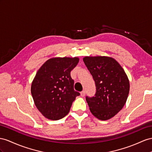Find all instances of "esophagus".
Listing matches in <instances>:
<instances>
[{"label": "esophagus", "mask_w": 152, "mask_h": 152, "mask_svg": "<svg viewBox=\"0 0 152 152\" xmlns=\"http://www.w3.org/2000/svg\"><path fill=\"white\" fill-rule=\"evenodd\" d=\"M81 96L82 97H84L85 96V91H83L82 92H81Z\"/></svg>", "instance_id": "obj_1"}]
</instances>
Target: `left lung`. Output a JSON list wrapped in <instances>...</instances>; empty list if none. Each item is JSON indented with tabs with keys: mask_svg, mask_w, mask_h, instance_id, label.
I'll list each match as a JSON object with an SVG mask.
<instances>
[{
	"mask_svg": "<svg viewBox=\"0 0 152 152\" xmlns=\"http://www.w3.org/2000/svg\"><path fill=\"white\" fill-rule=\"evenodd\" d=\"M83 61L95 81L94 96H86L91 113L100 120L112 118L122 109L130 91V83L121 66L114 58L86 56Z\"/></svg>",
	"mask_w": 152,
	"mask_h": 152,
	"instance_id": "1",
	"label": "left lung"
}]
</instances>
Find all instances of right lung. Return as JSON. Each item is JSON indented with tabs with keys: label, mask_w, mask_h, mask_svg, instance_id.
Listing matches in <instances>:
<instances>
[{
	"label": "right lung",
	"mask_w": 152,
	"mask_h": 152,
	"mask_svg": "<svg viewBox=\"0 0 152 152\" xmlns=\"http://www.w3.org/2000/svg\"><path fill=\"white\" fill-rule=\"evenodd\" d=\"M79 58H54L39 69L31 85L34 104L42 115L50 120H58L67 115L72 102L80 92L74 89L71 72Z\"/></svg>",
	"instance_id": "obj_1"
}]
</instances>
